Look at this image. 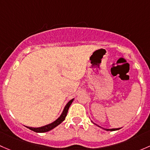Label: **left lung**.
I'll return each mask as SVG.
<instances>
[{
    "instance_id": "1",
    "label": "left lung",
    "mask_w": 150,
    "mask_h": 150,
    "mask_svg": "<svg viewBox=\"0 0 150 150\" xmlns=\"http://www.w3.org/2000/svg\"><path fill=\"white\" fill-rule=\"evenodd\" d=\"M106 131H116V130H118V129H104Z\"/></svg>"
}]
</instances>
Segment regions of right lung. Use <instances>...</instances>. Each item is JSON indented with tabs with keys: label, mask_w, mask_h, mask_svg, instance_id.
<instances>
[{
	"label": "right lung",
	"mask_w": 150,
	"mask_h": 150,
	"mask_svg": "<svg viewBox=\"0 0 150 150\" xmlns=\"http://www.w3.org/2000/svg\"><path fill=\"white\" fill-rule=\"evenodd\" d=\"M73 100H74V99H72V100H71L70 101H69V103L66 104V107L64 108V111H63L62 114L61 115V116H60L59 118L56 120V121H54L53 123H50V124L46 125V126H42V127H39V128H32V127H27V128L30 129V130L33 131V132H38V133L47 132H49V131L52 130V129H54L55 127H56L57 126H58L60 123H61L63 121H64L65 118H66V116L67 115V112H68V110H69V107H70V105H71Z\"/></svg>",
	"instance_id": "obj_1"
}]
</instances>
